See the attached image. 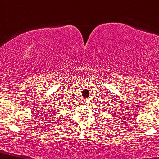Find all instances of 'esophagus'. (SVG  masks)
Masks as SVG:
<instances>
[{"label":"esophagus","instance_id":"1","mask_svg":"<svg viewBox=\"0 0 159 159\" xmlns=\"http://www.w3.org/2000/svg\"><path fill=\"white\" fill-rule=\"evenodd\" d=\"M87 103H88V100H84V102H83L84 104H87Z\"/></svg>","mask_w":159,"mask_h":159}]
</instances>
